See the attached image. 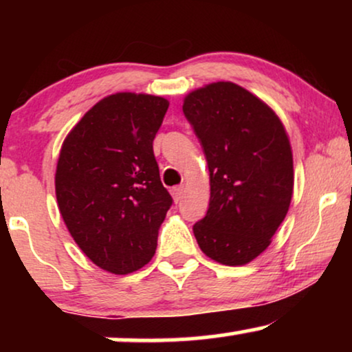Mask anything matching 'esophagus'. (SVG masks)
Listing matches in <instances>:
<instances>
[{
    "mask_svg": "<svg viewBox=\"0 0 352 352\" xmlns=\"http://www.w3.org/2000/svg\"><path fill=\"white\" fill-rule=\"evenodd\" d=\"M171 195H173V200L176 201H181L182 195H184V187H173L171 189Z\"/></svg>",
    "mask_w": 352,
    "mask_h": 352,
    "instance_id": "esophagus-1",
    "label": "esophagus"
}]
</instances>
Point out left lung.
Returning <instances> with one entry per match:
<instances>
[{
  "label": "left lung",
  "mask_w": 352,
  "mask_h": 352,
  "mask_svg": "<svg viewBox=\"0 0 352 352\" xmlns=\"http://www.w3.org/2000/svg\"><path fill=\"white\" fill-rule=\"evenodd\" d=\"M182 112L210 171L208 211L194 224L197 243L214 261L243 266L269 247L290 206L287 131L267 104L230 81L192 91Z\"/></svg>",
  "instance_id": "8db88e82"
}]
</instances>
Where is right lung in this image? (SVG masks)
I'll use <instances>...</instances> for the list:
<instances>
[{
    "instance_id": "obj_1",
    "label": "right lung",
    "mask_w": 352,
    "mask_h": 352,
    "mask_svg": "<svg viewBox=\"0 0 352 352\" xmlns=\"http://www.w3.org/2000/svg\"><path fill=\"white\" fill-rule=\"evenodd\" d=\"M168 105L160 96H107L62 144L56 170L62 219L81 252L107 272H134L155 254L173 204L152 146Z\"/></svg>"
}]
</instances>
